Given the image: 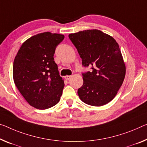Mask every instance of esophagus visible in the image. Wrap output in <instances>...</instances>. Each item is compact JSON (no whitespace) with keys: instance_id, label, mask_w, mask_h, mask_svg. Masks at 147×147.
<instances>
[{"instance_id":"esophagus-1","label":"esophagus","mask_w":147,"mask_h":147,"mask_svg":"<svg viewBox=\"0 0 147 147\" xmlns=\"http://www.w3.org/2000/svg\"><path fill=\"white\" fill-rule=\"evenodd\" d=\"M71 78V76H65V79H66V80H69Z\"/></svg>"}]
</instances>
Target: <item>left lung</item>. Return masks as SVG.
Returning a JSON list of instances; mask_svg holds the SVG:
<instances>
[{
	"label": "left lung",
	"mask_w": 147,
	"mask_h": 147,
	"mask_svg": "<svg viewBox=\"0 0 147 147\" xmlns=\"http://www.w3.org/2000/svg\"><path fill=\"white\" fill-rule=\"evenodd\" d=\"M82 65L91 67L83 74V84L78 93L83 102L101 107L110 102L118 93L125 76V65L118 42L98 29L71 33Z\"/></svg>",
	"instance_id": "8db88e82"
}]
</instances>
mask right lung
<instances>
[{
    "mask_svg": "<svg viewBox=\"0 0 147 147\" xmlns=\"http://www.w3.org/2000/svg\"><path fill=\"white\" fill-rule=\"evenodd\" d=\"M64 39V35L58 33H39L22 45L14 58L16 86L27 102L37 109L51 108L60 100L64 82L53 56Z\"/></svg>",
    "mask_w": 147,
    "mask_h": 147,
    "instance_id": "obj_1",
    "label": "right lung"
}]
</instances>
